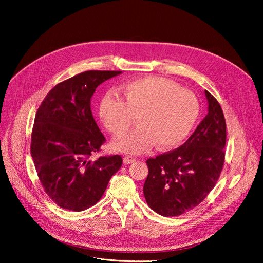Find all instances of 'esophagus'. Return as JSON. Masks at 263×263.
Instances as JSON below:
<instances>
[{
    "mask_svg": "<svg viewBox=\"0 0 263 263\" xmlns=\"http://www.w3.org/2000/svg\"><path fill=\"white\" fill-rule=\"evenodd\" d=\"M123 161H124V163H125V164H130V163H133V162L135 161V158H134V157H132V156L127 155V156H125V157H124Z\"/></svg>",
    "mask_w": 263,
    "mask_h": 263,
    "instance_id": "obj_1",
    "label": "esophagus"
}]
</instances>
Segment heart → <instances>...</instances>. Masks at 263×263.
<instances>
[{
    "label": "heart",
    "mask_w": 263,
    "mask_h": 263,
    "mask_svg": "<svg viewBox=\"0 0 263 263\" xmlns=\"http://www.w3.org/2000/svg\"><path fill=\"white\" fill-rule=\"evenodd\" d=\"M107 93L100 103L99 115L106 129L123 135L137 116L138 127L118 138L114 147L120 152L141 153L155 143L165 149L178 145L192 131L198 116L196 96L173 82L157 78H137Z\"/></svg>",
    "instance_id": "1"
}]
</instances>
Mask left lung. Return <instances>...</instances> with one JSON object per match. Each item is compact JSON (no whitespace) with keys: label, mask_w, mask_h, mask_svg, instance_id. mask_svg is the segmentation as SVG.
<instances>
[{"label":"left lung","mask_w":263,"mask_h":263,"mask_svg":"<svg viewBox=\"0 0 263 263\" xmlns=\"http://www.w3.org/2000/svg\"><path fill=\"white\" fill-rule=\"evenodd\" d=\"M208 114L181 146L146 160L143 194L149 208L177 216L197 207L212 191L224 161L226 121L216 99L205 90Z\"/></svg>","instance_id":"left-lung-1"}]
</instances>
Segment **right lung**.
Instances as JSON below:
<instances>
[{"mask_svg":"<svg viewBox=\"0 0 263 263\" xmlns=\"http://www.w3.org/2000/svg\"><path fill=\"white\" fill-rule=\"evenodd\" d=\"M87 70L50 90L36 112L31 156L47 195L59 207L83 211L102 198L122 166L120 155L91 160L105 141L90 108L96 88L121 74Z\"/></svg>","mask_w":263,"mask_h":263,"instance_id":"right-lung-1","label":"right lung"}]
</instances>
